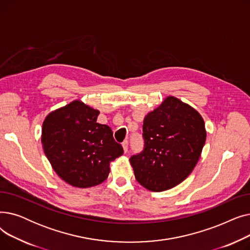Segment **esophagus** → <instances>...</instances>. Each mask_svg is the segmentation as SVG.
I'll list each match as a JSON object with an SVG mask.
<instances>
[{"mask_svg":"<svg viewBox=\"0 0 250 250\" xmlns=\"http://www.w3.org/2000/svg\"><path fill=\"white\" fill-rule=\"evenodd\" d=\"M122 145H123V148H124V152L126 153L127 150H128V142H127L126 140H125V141L123 142Z\"/></svg>","mask_w":250,"mask_h":250,"instance_id":"esophagus-1","label":"esophagus"}]
</instances>
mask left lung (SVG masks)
<instances>
[{
  "label": "left lung",
  "instance_id": "obj_1",
  "mask_svg": "<svg viewBox=\"0 0 250 250\" xmlns=\"http://www.w3.org/2000/svg\"><path fill=\"white\" fill-rule=\"evenodd\" d=\"M143 138V152L130 157L129 162L140 185L158 192L178 186L192 172L207 132L198 111L168 96L144 118Z\"/></svg>",
  "mask_w": 250,
  "mask_h": 250
}]
</instances>
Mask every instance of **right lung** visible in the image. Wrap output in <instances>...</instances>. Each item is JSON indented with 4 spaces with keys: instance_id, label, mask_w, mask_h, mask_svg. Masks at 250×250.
<instances>
[{
    "instance_id": "add662e5",
    "label": "right lung",
    "mask_w": 250,
    "mask_h": 250,
    "mask_svg": "<svg viewBox=\"0 0 250 250\" xmlns=\"http://www.w3.org/2000/svg\"><path fill=\"white\" fill-rule=\"evenodd\" d=\"M99 111L74 100L51 111L42 124V143L56 173L75 188L100 185L108 177L110 162L124 153L112 130L97 123Z\"/></svg>"
}]
</instances>
